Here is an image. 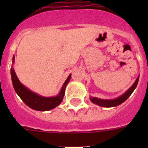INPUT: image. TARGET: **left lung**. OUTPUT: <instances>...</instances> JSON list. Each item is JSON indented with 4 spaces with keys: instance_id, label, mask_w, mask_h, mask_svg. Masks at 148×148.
<instances>
[{
    "instance_id": "obj_1",
    "label": "left lung",
    "mask_w": 148,
    "mask_h": 148,
    "mask_svg": "<svg viewBox=\"0 0 148 148\" xmlns=\"http://www.w3.org/2000/svg\"><path fill=\"white\" fill-rule=\"evenodd\" d=\"M138 80H139V77L137 78V80L134 83L133 85L131 86V88H129L124 95H122L121 96H120L117 98L112 99V100H105V99H100L97 98V97H90V101L92 103H95V104H97V105L101 106V107H104V108H111V107H116L117 105H120L121 103L126 101L127 99L131 96L134 90H135V88H137V85H138Z\"/></svg>"
}]
</instances>
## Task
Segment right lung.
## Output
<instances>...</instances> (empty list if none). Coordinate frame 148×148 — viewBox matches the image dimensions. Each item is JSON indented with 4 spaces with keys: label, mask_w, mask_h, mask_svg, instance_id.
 <instances>
[{
    "label": "right lung",
    "mask_w": 148,
    "mask_h": 148,
    "mask_svg": "<svg viewBox=\"0 0 148 148\" xmlns=\"http://www.w3.org/2000/svg\"><path fill=\"white\" fill-rule=\"evenodd\" d=\"M12 62H14V56L13 57ZM10 74H11L13 86H14V90L18 95V96L29 108H31L33 110H40V111H46V110H51V109L56 108L62 102L64 96L65 88H66V86L69 82L71 76V74H70L68 76L67 80L64 83V85L62 86V88L58 96L46 97H42L36 93L31 91L27 89L25 86L23 85L17 78L13 67H11V69H10Z\"/></svg>",
    "instance_id": "1"
}]
</instances>
